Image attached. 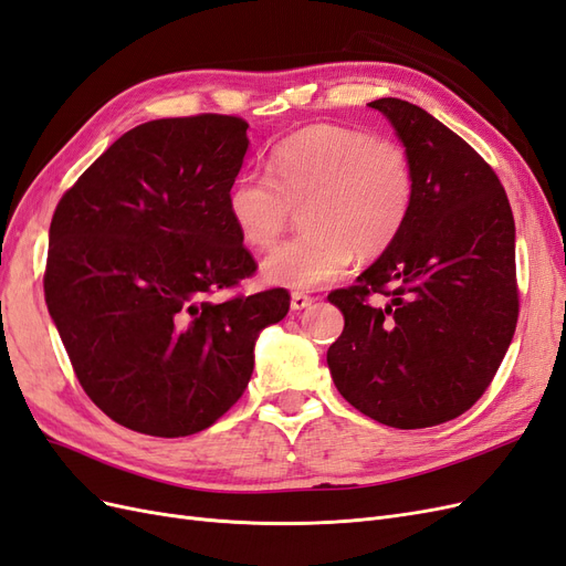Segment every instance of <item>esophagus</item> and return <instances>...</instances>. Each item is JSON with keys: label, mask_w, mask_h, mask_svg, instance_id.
Instances as JSON below:
<instances>
[{"label": "esophagus", "mask_w": 566, "mask_h": 566, "mask_svg": "<svg viewBox=\"0 0 566 566\" xmlns=\"http://www.w3.org/2000/svg\"><path fill=\"white\" fill-rule=\"evenodd\" d=\"M312 297L310 295H302V293H293L290 295V310L293 312H302V310H306V306H312Z\"/></svg>", "instance_id": "34e87169"}]
</instances>
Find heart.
I'll return each mask as SVG.
<instances>
[{"label": "heart", "instance_id": "1", "mask_svg": "<svg viewBox=\"0 0 566 566\" xmlns=\"http://www.w3.org/2000/svg\"><path fill=\"white\" fill-rule=\"evenodd\" d=\"M271 175H241L229 191V217L243 243L266 250L301 210L302 235L262 262V281L314 290L337 281L354 254H382L403 231L416 198L413 165L403 146L373 134L312 125L271 153Z\"/></svg>", "mask_w": 566, "mask_h": 566}]
</instances>
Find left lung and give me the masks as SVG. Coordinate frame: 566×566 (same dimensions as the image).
Listing matches in <instances>:
<instances>
[{
	"label": "left lung",
	"instance_id": "left-lung-1",
	"mask_svg": "<svg viewBox=\"0 0 566 566\" xmlns=\"http://www.w3.org/2000/svg\"><path fill=\"white\" fill-rule=\"evenodd\" d=\"M368 106L403 144L416 198L391 248L328 295L345 316L328 368L361 413L420 430L474 406L515 335V219L499 177L455 132L401 98Z\"/></svg>",
	"mask_w": 566,
	"mask_h": 566
}]
</instances>
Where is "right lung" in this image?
Wrapping results in <instances>:
<instances>
[{"instance_id":"obj_1","label":"right lung","mask_w":566,"mask_h":566,"mask_svg":"<svg viewBox=\"0 0 566 566\" xmlns=\"http://www.w3.org/2000/svg\"><path fill=\"white\" fill-rule=\"evenodd\" d=\"M231 115L150 119L67 191L49 227L44 297L77 380L150 437L202 432L241 399L283 287L212 302L254 273L227 198L248 153Z\"/></svg>"}]
</instances>
